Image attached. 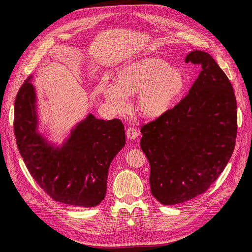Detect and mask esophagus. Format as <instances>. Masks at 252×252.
Segmentation results:
<instances>
[{"label": "esophagus", "mask_w": 252, "mask_h": 252, "mask_svg": "<svg viewBox=\"0 0 252 252\" xmlns=\"http://www.w3.org/2000/svg\"><path fill=\"white\" fill-rule=\"evenodd\" d=\"M126 135H127L128 138H130V139L133 140V139H135V138L138 136V131L136 130V128L130 126V127H128V128L126 129Z\"/></svg>", "instance_id": "obj_1"}]
</instances>
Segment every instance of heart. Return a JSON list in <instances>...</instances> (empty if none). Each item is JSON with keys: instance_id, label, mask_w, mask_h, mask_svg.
<instances>
[{"instance_id": "b5f03b06", "label": "heart", "mask_w": 252, "mask_h": 252, "mask_svg": "<svg viewBox=\"0 0 252 252\" xmlns=\"http://www.w3.org/2000/svg\"><path fill=\"white\" fill-rule=\"evenodd\" d=\"M185 75L160 58H147L119 70L117 86L102 84L101 93L113 107L123 110L126 96L140 92L137 105L148 118H158L167 113L186 89Z\"/></svg>"}]
</instances>
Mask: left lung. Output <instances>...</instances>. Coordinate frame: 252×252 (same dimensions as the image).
<instances>
[{
	"label": "left lung",
	"instance_id": "left-lung-1",
	"mask_svg": "<svg viewBox=\"0 0 252 252\" xmlns=\"http://www.w3.org/2000/svg\"><path fill=\"white\" fill-rule=\"evenodd\" d=\"M186 63L201 65L189 94L140 128V148L151 166L152 194L164 205L204 193L225 168L235 147L237 106L230 81L205 52L189 53Z\"/></svg>",
	"mask_w": 252,
	"mask_h": 252
}]
</instances>
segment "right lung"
Segmentation results:
<instances>
[{"label": "right lung", "instance_id": "obj_1", "mask_svg": "<svg viewBox=\"0 0 252 252\" xmlns=\"http://www.w3.org/2000/svg\"><path fill=\"white\" fill-rule=\"evenodd\" d=\"M30 79L17 94L14 115L17 146L28 170L54 200L70 206L97 205L105 196L111 162L126 145L124 124L91 114L61 149H53L37 132L35 94Z\"/></svg>", "mask_w": 252, "mask_h": 252}]
</instances>
